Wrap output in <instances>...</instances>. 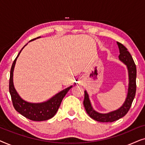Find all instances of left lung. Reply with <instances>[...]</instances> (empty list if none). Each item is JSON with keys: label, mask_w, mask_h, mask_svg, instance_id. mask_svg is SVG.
I'll list each match as a JSON object with an SVG mask.
<instances>
[{"label": "left lung", "mask_w": 145, "mask_h": 145, "mask_svg": "<svg viewBox=\"0 0 145 145\" xmlns=\"http://www.w3.org/2000/svg\"><path fill=\"white\" fill-rule=\"evenodd\" d=\"M120 49V54L119 59L127 67L129 72V89L127 96L123 105L120 109L108 114H100L94 110L91 106L88 95L86 91H84V99L83 104L86 110L87 114L93 120L100 122H113L120 120V118L125 116L131 106L132 102L134 100L136 93V77H137V68L135 63L130 53L127 49L120 42H117Z\"/></svg>", "instance_id": "left-lung-1"}]
</instances>
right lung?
<instances>
[{"label":"right lung","instance_id":"right-lung-1","mask_svg":"<svg viewBox=\"0 0 145 145\" xmlns=\"http://www.w3.org/2000/svg\"><path fill=\"white\" fill-rule=\"evenodd\" d=\"M39 37H37L36 38H39ZM36 38L31 39V41L34 40ZM20 52L16 57L12 63V65L9 79V92L10 94L14 108L21 115L30 120L35 121L48 120L55 116L57 110H58L59 106H60L63 98L66 95L67 92L72 86H70L65 89L58 94H57L50 100L43 103L32 104V103H29L23 100L18 94L13 84L14 69L16 61V59Z\"/></svg>","mask_w":145,"mask_h":145}]
</instances>
